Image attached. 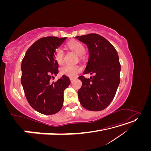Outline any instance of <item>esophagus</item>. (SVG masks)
<instances>
[{
  "label": "esophagus",
  "mask_w": 151,
  "mask_h": 151,
  "mask_svg": "<svg viewBox=\"0 0 151 151\" xmlns=\"http://www.w3.org/2000/svg\"><path fill=\"white\" fill-rule=\"evenodd\" d=\"M70 80L71 82H73V81L74 80V78H73V77H70Z\"/></svg>",
  "instance_id": "34e87169"
}]
</instances>
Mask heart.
<instances>
[{
    "mask_svg": "<svg viewBox=\"0 0 151 151\" xmlns=\"http://www.w3.org/2000/svg\"><path fill=\"white\" fill-rule=\"evenodd\" d=\"M67 47L72 51L76 53L77 55L81 56L85 53L86 48L84 45L77 41H72L67 44ZM55 59L56 62L61 64L63 62V52L60 48H58L55 53ZM82 68L79 65H65L60 68L61 74L69 77H74L81 71Z\"/></svg>",
    "mask_w": 151,
    "mask_h": 151,
    "instance_id": "obj_1",
    "label": "heart"
}]
</instances>
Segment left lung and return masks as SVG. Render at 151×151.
<instances>
[{
	"mask_svg": "<svg viewBox=\"0 0 151 151\" xmlns=\"http://www.w3.org/2000/svg\"><path fill=\"white\" fill-rule=\"evenodd\" d=\"M85 43L89 60L83 74H94L89 79L81 76L79 101L85 109L101 111L111 103L120 84L121 66L115 47L101 35L91 33L75 37Z\"/></svg>",
	"mask_w": 151,
	"mask_h": 151,
	"instance_id": "1",
	"label": "left lung"
}]
</instances>
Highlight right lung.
<instances>
[{
  "instance_id": "right-lung-1",
  "label": "right lung",
  "mask_w": 151,
  "mask_h": 151,
  "mask_svg": "<svg viewBox=\"0 0 151 151\" xmlns=\"http://www.w3.org/2000/svg\"><path fill=\"white\" fill-rule=\"evenodd\" d=\"M65 38L47 36L40 38L27 50L21 63V84L30 106L43 115H53L60 110L63 91L70 81L63 75L55 83L50 79L58 73L55 59L56 49Z\"/></svg>"
}]
</instances>
